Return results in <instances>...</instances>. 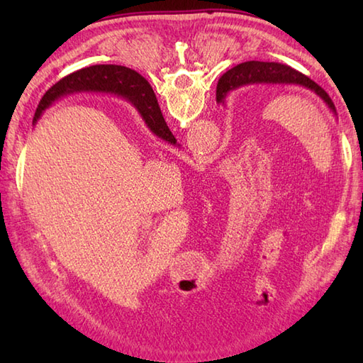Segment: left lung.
<instances>
[{"instance_id":"left-lung-1","label":"left lung","mask_w":363,"mask_h":363,"mask_svg":"<svg viewBox=\"0 0 363 363\" xmlns=\"http://www.w3.org/2000/svg\"><path fill=\"white\" fill-rule=\"evenodd\" d=\"M221 87L217 91V101L225 104V99L229 91L237 90L245 86H252V84H282V86H301L307 90L313 91L318 95L330 112L335 113V106L333 99L323 90L317 82H313L306 74L293 70L291 67L276 64V62H257V60H250V62L238 64L230 68L221 76ZM337 115V113H335Z\"/></svg>"}]
</instances>
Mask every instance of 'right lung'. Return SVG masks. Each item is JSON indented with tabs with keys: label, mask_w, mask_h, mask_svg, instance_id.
I'll return each instance as SVG.
<instances>
[{
	"label": "right lung",
	"mask_w": 363,
	"mask_h": 363,
	"mask_svg": "<svg viewBox=\"0 0 363 363\" xmlns=\"http://www.w3.org/2000/svg\"><path fill=\"white\" fill-rule=\"evenodd\" d=\"M86 90L112 91V94L128 96L151 133L164 138L168 143L176 145V138L162 117L157 98L150 84L137 72L121 65H94L65 76L46 91L37 107L34 123L42 117L43 111L48 109L54 99Z\"/></svg>",
	"instance_id": "obj_1"
}]
</instances>
